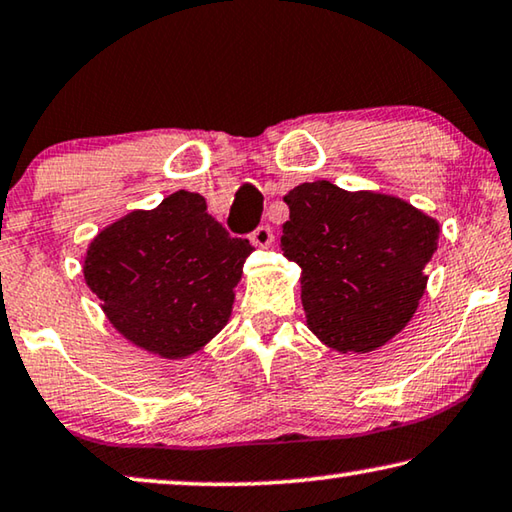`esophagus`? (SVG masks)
<instances>
[{"instance_id": "34e87169", "label": "esophagus", "mask_w": 512, "mask_h": 512, "mask_svg": "<svg viewBox=\"0 0 512 512\" xmlns=\"http://www.w3.org/2000/svg\"><path fill=\"white\" fill-rule=\"evenodd\" d=\"M250 241H253V246L257 248H269L273 243V227L271 225L255 227V230L250 232Z\"/></svg>"}]
</instances>
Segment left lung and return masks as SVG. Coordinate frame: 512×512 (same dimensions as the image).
Instances as JSON below:
<instances>
[{
	"label": "left lung",
	"instance_id": "obj_1",
	"mask_svg": "<svg viewBox=\"0 0 512 512\" xmlns=\"http://www.w3.org/2000/svg\"><path fill=\"white\" fill-rule=\"evenodd\" d=\"M285 202L289 221L280 243L303 269L307 326L344 353L389 342L424 296V266L440 227L399 198L351 193L326 180L296 186Z\"/></svg>",
	"mask_w": 512,
	"mask_h": 512
}]
</instances>
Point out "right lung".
I'll return each mask as SVG.
<instances>
[{"instance_id": "add662e5", "label": "right lung", "mask_w": 512, "mask_h": 512, "mask_svg": "<svg viewBox=\"0 0 512 512\" xmlns=\"http://www.w3.org/2000/svg\"><path fill=\"white\" fill-rule=\"evenodd\" d=\"M248 239L230 237L200 193L177 191L152 212H132L93 239L84 275L113 328L177 360L205 346L227 319Z\"/></svg>"}]
</instances>
